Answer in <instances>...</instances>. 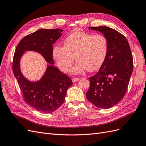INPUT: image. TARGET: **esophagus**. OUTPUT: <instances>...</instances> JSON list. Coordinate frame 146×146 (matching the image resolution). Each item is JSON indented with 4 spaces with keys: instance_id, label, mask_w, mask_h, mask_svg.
I'll list each match as a JSON object with an SVG mask.
<instances>
[{
    "instance_id": "34e87169",
    "label": "esophagus",
    "mask_w": 146,
    "mask_h": 146,
    "mask_svg": "<svg viewBox=\"0 0 146 146\" xmlns=\"http://www.w3.org/2000/svg\"><path fill=\"white\" fill-rule=\"evenodd\" d=\"M79 80H80V78H77V77H75V78H72V82H74V83H76V82H78Z\"/></svg>"
}]
</instances>
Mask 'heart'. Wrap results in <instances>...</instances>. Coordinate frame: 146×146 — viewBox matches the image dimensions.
Listing matches in <instances>:
<instances>
[{
	"label": "heart",
	"mask_w": 146,
	"mask_h": 146,
	"mask_svg": "<svg viewBox=\"0 0 146 146\" xmlns=\"http://www.w3.org/2000/svg\"><path fill=\"white\" fill-rule=\"evenodd\" d=\"M64 47L55 46L53 56L60 69L68 72L74 62L78 61L72 72L78 74L88 70L95 71L103 64L108 50L107 39L102 34L74 32L63 42Z\"/></svg>",
	"instance_id": "obj_1"
}]
</instances>
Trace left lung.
<instances>
[{"label": "left lung", "mask_w": 146, "mask_h": 146, "mask_svg": "<svg viewBox=\"0 0 146 146\" xmlns=\"http://www.w3.org/2000/svg\"><path fill=\"white\" fill-rule=\"evenodd\" d=\"M103 33L108 41L106 59L99 71L90 77L86 98L100 108H110L124 97L133 69V56L126 38L106 26L90 27Z\"/></svg>", "instance_id": "left-lung-1"}]
</instances>
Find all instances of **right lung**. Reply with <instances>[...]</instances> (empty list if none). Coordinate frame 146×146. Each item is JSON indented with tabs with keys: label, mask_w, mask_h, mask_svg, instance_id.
Here are the masks:
<instances>
[{
	"label": "right lung",
	"mask_w": 146,
	"mask_h": 146,
	"mask_svg": "<svg viewBox=\"0 0 146 146\" xmlns=\"http://www.w3.org/2000/svg\"><path fill=\"white\" fill-rule=\"evenodd\" d=\"M61 29H41L25 36L17 44L13 56L12 68L24 100L34 109L45 113L55 111L64 102L68 88L72 85L70 77L54 66L53 44L61 36ZM25 50L40 53L49 63L41 81L30 82L21 74L19 61Z\"/></svg>",
	"instance_id": "1"
}]
</instances>
